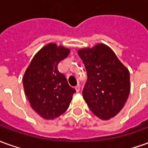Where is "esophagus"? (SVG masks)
Instances as JSON below:
<instances>
[{"label": "esophagus", "instance_id": "34e87169", "mask_svg": "<svg viewBox=\"0 0 148 148\" xmlns=\"http://www.w3.org/2000/svg\"><path fill=\"white\" fill-rule=\"evenodd\" d=\"M75 90H76V91L79 92L80 91V85L77 84L76 86H75Z\"/></svg>", "mask_w": 148, "mask_h": 148}]
</instances>
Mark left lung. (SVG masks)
<instances>
[{"instance_id": "8db88e82", "label": "left lung", "mask_w": 148, "mask_h": 148, "mask_svg": "<svg viewBox=\"0 0 148 148\" xmlns=\"http://www.w3.org/2000/svg\"><path fill=\"white\" fill-rule=\"evenodd\" d=\"M87 73L82 95L97 117L108 120L114 117L130 94V73L110 47L97 44L77 51Z\"/></svg>"}]
</instances>
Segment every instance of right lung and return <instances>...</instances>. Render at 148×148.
Instances as JSON below:
<instances>
[{
  "label": "right lung",
  "mask_w": 148,
  "mask_h": 148,
  "mask_svg": "<svg viewBox=\"0 0 148 148\" xmlns=\"http://www.w3.org/2000/svg\"><path fill=\"white\" fill-rule=\"evenodd\" d=\"M71 50L49 43L40 49L25 72L23 86L31 107L45 119H54L66 111L76 90L58 70Z\"/></svg>",
  "instance_id": "1"
}]
</instances>
